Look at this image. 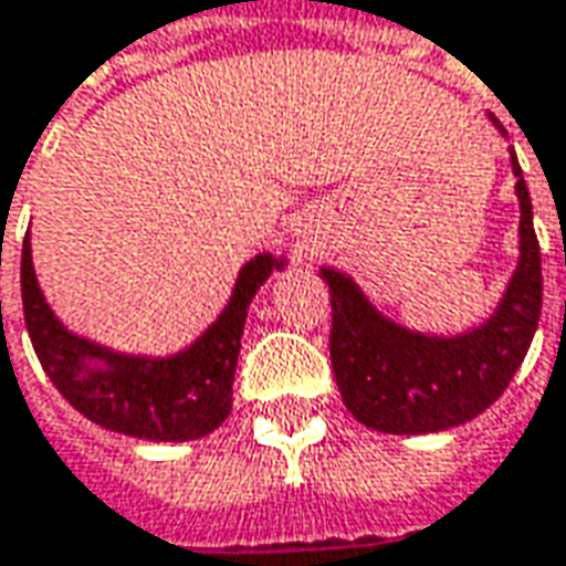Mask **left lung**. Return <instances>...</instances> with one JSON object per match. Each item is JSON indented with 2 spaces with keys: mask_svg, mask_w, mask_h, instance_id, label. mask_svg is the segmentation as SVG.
Wrapping results in <instances>:
<instances>
[{
  "mask_svg": "<svg viewBox=\"0 0 566 566\" xmlns=\"http://www.w3.org/2000/svg\"><path fill=\"white\" fill-rule=\"evenodd\" d=\"M520 265L495 316L458 338H426L381 319L357 284L322 269L332 303L328 354L347 410L391 436H422L489 410L523 363L542 313V253L533 203L514 156Z\"/></svg>",
  "mask_w": 566,
  "mask_h": 566,
  "instance_id": "left-lung-1",
  "label": "left lung"
}]
</instances>
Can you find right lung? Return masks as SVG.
<instances>
[{"label":"right lung","instance_id":"add662e5","mask_svg":"<svg viewBox=\"0 0 566 566\" xmlns=\"http://www.w3.org/2000/svg\"><path fill=\"white\" fill-rule=\"evenodd\" d=\"M279 265L282 263H275L269 253L250 260L234 284V294L224 313L209 325L200 342L178 357L144 360V357L108 354L62 328V322L52 316L36 287L30 241L24 238L21 247L24 322L33 350L52 385L87 419L112 432L149 441L203 439L231 413V385L241 354L247 303L253 301L260 284ZM93 359H99L104 366L93 367Z\"/></svg>","mask_w":566,"mask_h":566}]
</instances>
